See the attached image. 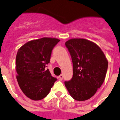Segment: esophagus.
I'll list each match as a JSON object with an SVG mask.
<instances>
[{
    "mask_svg": "<svg viewBox=\"0 0 120 120\" xmlns=\"http://www.w3.org/2000/svg\"><path fill=\"white\" fill-rule=\"evenodd\" d=\"M62 79H63V75H59V80H62Z\"/></svg>",
    "mask_w": 120,
    "mask_h": 120,
    "instance_id": "obj_1",
    "label": "esophagus"
}]
</instances>
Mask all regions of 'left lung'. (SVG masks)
<instances>
[{
	"instance_id": "obj_1",
	"label": "left lung",
	"mask_w": 120,
	"mask_h": 120,
	"mask_svg": "<svg viewBox=\"0 0 120 120\" xmlns=\"http://www.w3.org/2000/svg\"><path fill=\"white\" fill-rule=\"evenodd\" d=\"M73 65V75L65 86L70 95L77 101L90 99L105 79L108 61L97 44L83 38L65 42Z\"/></svg>"
}]
</instances>
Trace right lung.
I'll return each instance as SVG.
<instances>
[{
  "mask_svg": "<svg viewBox=\"0 0 120 120\" xmlns=\"http://www.w3.org/2000/svg\"><path fill=\"white\" fill-rule=\"evenodd\" d=\"M59 41L44 37L28 41L18 50L17 80L22 92L30 99L40 100L46 97L57 80L45 68L50 62L53 48Z\"/></svg>",
  "mask_w": 120,
  "mask_h": 120,
  "instance_id": "right-lung-1",
  "label": "right lung"
}]
</instances>
